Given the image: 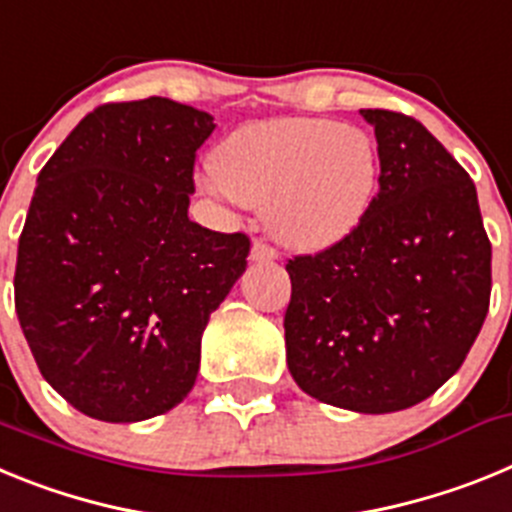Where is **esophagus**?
<instances>
[{"instance_id": "1", "label": "esophagus", "mask_w": 512, "mask_h": 512, "mask_svg": "<svg viewBox=\"0 0 512 512\" xmlns=\"http://www.w3.org/2000/svg\"><path fill=\"white\" fill-rule=\"evenodd\" d=\"M277 259V251L269 246L266 241H253L251 246V261H256V264H264V261H274Z\"/></svg>"}]
</instances>
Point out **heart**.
Returning a JSON list of instances; mask_svg holds the SVG:
<instances>
[{"label":"heart","mask_w":512,"mask_h":512,"mask_svg":"<svg viewBox=\"0 0 512 512\" xmlns=\"http://www.w3.org/2000/svg\"><path fill=\"white\" fill-rule=\"evenodd\" d=\"M379 169L377 143L364 130L287 117L230 133L210 184L228 200L266 207V225L284 246L323 251L359 228Z\"/></svg>","instance_id":"b5f03b06"}]
</instances>
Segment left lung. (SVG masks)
I'll list each match as a JSON object with an SVG mask.
<instances>
[{
    "label": "left lung",
    "mask_w": 512,
    "mask_h": 512,
    "mask_svg": "<svg viewBox=\"0 0 512 512\" xmlns=\"http://www.w3.org/2000/svg\"><path fill=\"white\" fill-rule=\"evenodd\" d=\"M379 192L341 243L289 259V374L356 413L413 408L459 372L490 310L492 246L477 189L413 117L361 110Z\"/></svg>",
    "instance_id": "1"
}]
</instances>
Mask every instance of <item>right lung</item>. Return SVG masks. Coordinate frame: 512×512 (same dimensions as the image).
<instances>
[{"mask_svg":"<svg viewBox=\"0 0 512 512\" xmlns=\"http://www.w3.org/2000/svg\"><path fill=\"white\" fill-rule=\"evenodd\" d=\"M212 115L174 99L102 104L38 174L15 310L45 382L79 413L138 423L200 372L210 312L246 271V233L187 215Z\"/></svg>","mask_w":512,"mask_h":512,"instance_id":"1","label":"right lung"}]
</instances>
